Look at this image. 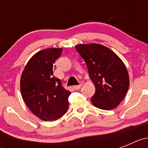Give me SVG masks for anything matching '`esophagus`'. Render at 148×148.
I'll return each instance as SVG.
<instances>
[{
    "label": "esophagus",
    "mask_w": 148,
    "mask_h": 148,
    "mask_svg": "<svg viewBox=\"0 0 148 148\" xmlns=\"http://www.w3.org/2000/svg\"><path fill=\"white\" fill-rule=\"evenodd\" d=\"M82 87V84H80L79 85L73 86V89H74V90H79V89H80Z\"/></svg>",
    "instance_id": "1"
}]
</instances>
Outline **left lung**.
Returning a JSON list of instances; mask_svg holds the SVG:
<instances>
[{
	"mask_svg": "<svg viewBox=\"0 0 148 148\" xmlns=\"http://www.w3.org/2000/svg\"><path fill=\"white\" fill-rule=\"evenodd\" d=\"M75 49L85 61L95 87L92 104L105 110L117 108L130 85L124 62L113 51L101 44H81L75 46Z\"/></svg>",
	"mask_w": 148,
	"mask_h": 148,
	"instance_id": "left-lung-1",
	"label": "left lung"
}]
</instances>
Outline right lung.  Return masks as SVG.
Segmentation results:
<instances>
[{
	"label": "right lung",
	"instance_id": "obj_1",
	"mask_svg": "<svg viewBox=\"0 0 148 148\" xmlns=\"http://www.w3.org/2000/svg\"><path fill=\"white\" fill-rule=\"evenodd\" d=\"M62 48L39 51L29 60L21 77V92L26 105L43 121H56L68 110L70 91L53 75V64Z\"/></svg>",
	"mask_w": 148,
	"mask_h": 148
}]
</instances>
